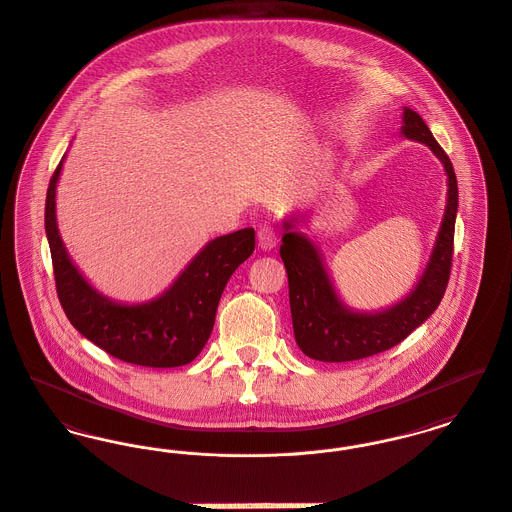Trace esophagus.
Masks as SVG:
<instances>
[{
	"label": "esophagus",
	"instance_id": "esophagus-1",
	"mask_svg": "<svg viewBox=\"0 0 512 512\" xmlns=\"http://www.w3.org/2000/svg\"><path fill=\"white\" fill-rule=\"evenodd\" d=\"M277 242V235H275V229L273 227H262L258 231V246L262 250H272Z\"/></svg>",
	"mask_w": 512,
	"mask_h": 512
}]
</instances>
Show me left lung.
<instances>
[{
  "label": "left lung",
  "mask_w": 512,
  "mask_h": 512,
  "mask_svg": "<svg viewBox=\"0 0 512 512\" xmlns=\"http://www.w3.org/2000/svg\"><path fill=\"white\" fill-rule=\"evenodd\" d=\"M402 136L425 143L443 163L448 182L443 223L427 268L406 299L378 312H357L343 305L320 250L307 235L295 231L291 219L283 221L281 260L289 279V305L293 332L301 351L316 361H357L386 351L419 328L443 301L452 268L454 223L458 211V184L443 147L411 108H404Z\"/></svg>",
  "instance_id": "left-lung-1"
}]
</instances>
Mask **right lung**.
<instances>
[{"label": "right lung", "instance_id": "1", "mask_svg": "<svg viewBox=\"0 0 512 512\" xmlns=\"http://www.w3.org/2000/svg\"><path fill=\"white\" fill-rule=\"evenodd\" d=\"M46 192L44 227L50 244L56 291L73 328L112 357L153 369L194 361L211 336L215 312L229 277L254 252V229L209 240L171 287L141 305L114 303L99 293L69 260L56 223V184Z\"/></svg>", "mask_w": 512, "mask_h": 512}]
</instances>
